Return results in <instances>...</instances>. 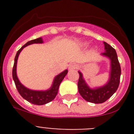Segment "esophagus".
Returning a JSON list of instances; mask_svg holds the SVG:
<instances>
[{
    "label": "esophagus",
    "instance_id": "1",
    "mask_svg": "<svg viewBox=\"0 0 134 134\" xmlns=\"http://www.w3.org/2000/svg\"><path fill=\"white\" fill-rule=\"evenodd\" d=\"M78 67V66L76 64H70L69 65V67H68V68H69V70H74V69H76Z\"/></svg>",
    "mask_w": 134,
    "mask_h": 134
}]
</instances>
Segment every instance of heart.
<instances>
[{
  "mask_svg": "<svg viewBox=\"0 0 134 134\" xmlns=\"http://www.w3.org/2000/svg\"><path fill=\"white\" fill-rule=\"evenodd\" d=\"M87 45H88V43H87V42H85V43H82V46H86Z\"/></svg>",
  "mask_w": 134,
  "mask_h": 134,
  "instance_id": "obj_1",
  "label": "heart"
}]
</instances>
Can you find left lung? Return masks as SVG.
I'll use <instances>...</instances> for the list:
<instances>
[{
  "instance_id": "8db88e82",
  "label": "left lung",
  "mask_w": 134,
  "mask_h": 134,
  "mask_svg": "<svg viewBox=\"0 0 134 134\" xmlns=\"http://www.w3.org/2000/svg\"><path fill=\"white\" fill-rule=\"evenodd\" d=\"M105 52L100 54L110 60L109 79L105 85L91 88L83 78L82 73L79 71V79L78 82L79 92L82 97L88 102L99 104L105 102L118 90L121 76V67L116 51L110 45L103 42Z\"/></svg>"
}]
</instances>
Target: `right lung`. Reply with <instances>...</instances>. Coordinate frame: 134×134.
I'll use <instances>...</instances> for the list:
<instances>
[{
	"mask_svg": "<svg viewBox=\"0 0 134 134\" xmlns=\"http://www.w3.org/2000/svg\"><path fill=\"white\" fill-rule=\"evenodd\" d=\"M43 43V41L42 40V37H40V38L28 41L23 47H21V49L16 52V55H15L13 68V79L15 82L16 89L19 94L23 99L27 100L28 102L37 105H45L55 99V96L57 95L58 92L59 86L68 73V70H65L64 71L55 76L51 87L46 91H35V90L29 89L21 83V82L19 81L16 75V64H17V60H18L20 53L26 46L34 44V43Z\"/></svg>",
	"mask_w": 134,
	"mask_h": 134,
	"instance_id": "right-lung-1",
	"label": "right lung"
}]
</instances>
